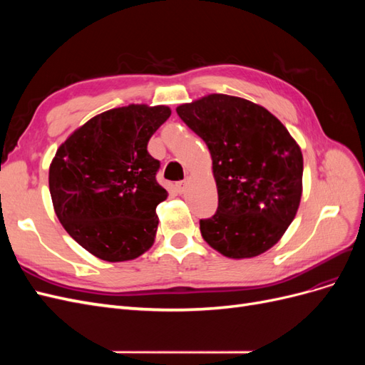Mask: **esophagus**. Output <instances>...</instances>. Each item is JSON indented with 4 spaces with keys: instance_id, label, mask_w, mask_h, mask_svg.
I'll return each instance as SVG.
<instances>
[{
    "instance_id": "obj_1",
    "label": "esophagus",
    "mask_w": 365,
    "mask_h": 365,
    "mask_svg": "<svg viewBox=\"0 0 365 365\" xmlns=\"http://www.w3.org/2000/svg\"><path fill=\"white\" fill-rule=\"evenodd\" d=\"M175 187H176V192H178L180 195H182L184 190H185V181H178V182L175 184Z\"/></svg>"
}]
</instances>
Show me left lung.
<instances>
[{
	"label": "left lung",
	"mask_w": 365,
	"mask_h": 365,
	"mask_svg": "<svg viewBox=\"0 0 365 365\" xmlns=\"http://www.w3.org/2000/svg\"><path fill=\"white\" fill-rule=\"evenodd\" d=\"M213 160L216 213L200 220L207 244L230 259L274 247L300 205L303 155L268 109L240 97L210 94L176 108Z\"/></svg>",
	"instance_id": "1"
}]
</instances>
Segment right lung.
Returning a JSON list of instances; mask_svg holds the SVG:
<instances>
[{"mask_svg":"<svg viewBox=\"0 0 365 365\" xmlns=\"http://www.w3.org/2000/svg\"><path fill=\"white\" fill-rule=\"evenodd\" d=\"M170 117L168 106L129 105L93 117L62 143L48 184L67 233L106 262L132 260L155 239L157 205L168 192L150 137Z\"/></svg>","mask_w":365,"mask_h":365,"instance_id":"1","label":"right lung"}]
</instances>
